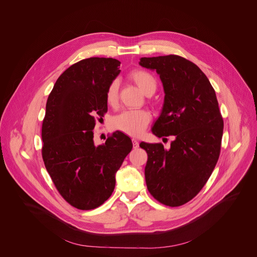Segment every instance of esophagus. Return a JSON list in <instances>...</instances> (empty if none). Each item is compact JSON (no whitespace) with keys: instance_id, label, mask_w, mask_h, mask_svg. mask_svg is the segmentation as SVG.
<instances>
[{"instance_id":"34e87169","label":"esophagus","mask_w":257,"mask_h":257,"mask_svg":"<svg viewBox=\"0 0 257 257\" xmlns=\"http://www.w3.org/2000/svg\"><path fill=\"white\" fill-rule=\"evenodd\" d=\"M132 143H133V149H137L139 146V143L136 139H132Z\"/></svg>"}]
</instances>
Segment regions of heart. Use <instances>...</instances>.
Masks as SVG:
<instances>
[{
	"label": "heart",
	"mask_w": 257,
	"mask_h": 257,
	"mask_svg": "<svg viewBox=\"0 0 257 257\" xmlns=\"http://www.w3.org/2000/svg\"><path fill=\"white\" fill-rule=\"evenodd\" d=\"M129 78L137 87L145 94L152 95L158 88L156 77L146 70L136 69L129 73ZM119 97V82L117 80L109 83L106 92L105 100L109 106H116ZM152 119L151 114L145 109H128L117 115L113 119V127L130 136H139L148 127Z\"/></svg>",
	"instance_id": "b5f03b06"
}]
</instances>
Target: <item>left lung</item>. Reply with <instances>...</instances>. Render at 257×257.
I'll list each match as a JSON object with an SVG mask.
<instances>
[{
	"mask_svg": "<svg viewBox=\"0 0 257 257\" xmlns=\"http://www.w3.org/2000/svg\"><path fill=\"white\" fill-rule=\"evenodd\" d=\"M139 65L157 71L165 100L152 131L174 136L170 150L141 142L148 153L144 175L150 193L169 206L185 204L205 185L219 157L224 121L214 89L192 62L169 55L141 58Z\"/></svg>",
	"mask_w": 257,
	"mask_h": 257,
	"instance_id": "obj_1",
	"label": "left lung"
}]
</instances>
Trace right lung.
Listing matches in <instances>:
<instances>
[{"mask_svg":"<svg viewBox=\"0 0 257 257\" xmlns=\"http://www.w3.org/2000/svg\"><path fill=\"white\" fill-rule=\"evenodd\" d=\"M120 61L88 58L65 70L51 91L43 121V159L63 198L78 209L101 205L112 195L116 173L132 150L116 131L95 145V119L107 111L106 89L119 75Z\"/></svg>","mask_w":257,"mask_h":257,"instance_id":"add662e5","label":"right lung"}]
</instances>
